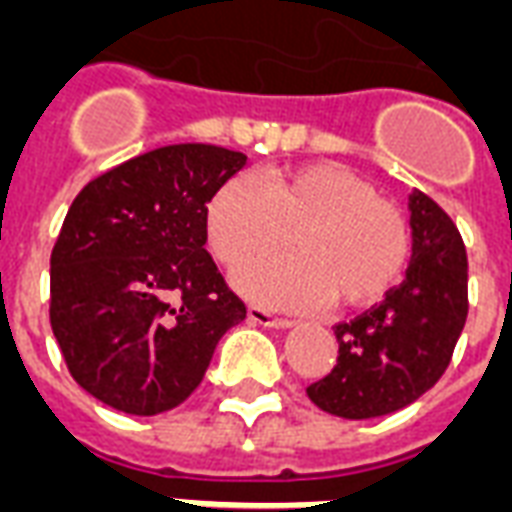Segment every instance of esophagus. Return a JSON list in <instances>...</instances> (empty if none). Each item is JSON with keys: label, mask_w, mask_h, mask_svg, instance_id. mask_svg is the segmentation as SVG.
Masks as SVG:
<instances>
[{"label": "esophagus", "mask_w": 512, "mask_h": 512, "mask_svg": "<svg viewBox=\"0 0 512 512\" xmlns=\"http://www.w3.org/2000/svg\"><path fill=\"white\" fill-rule=\"evenodd\" d=\"M249 319L255 322V325H263V327H292L295 322L287 317H276L271 311H265L263 306H249Z\"/></svg>", "instance_id": "1"}]
</instances>
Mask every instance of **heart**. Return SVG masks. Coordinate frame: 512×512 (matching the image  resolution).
<instances>
[{
	"mask_svg": "<svg viewBox=\"0 0 512 512\" xmlns=\"http://www.w3.org/2000/svg\"><path fill=\"white\" fill-rule=\"evenodd\" d=\"M290 236L298 255L247 265L236 276L241 290L282 308L330 298L338 308H368L395 290L411 255L400 209L341 163H303L265 187L228 179L206 206V239L228 268L271 255Z\"/></svg>",
	"mask_w": 512,
	"mask_h": 512,
	"instance_id": "b5f03b06",
	"label": "heart"
}]
</instances>
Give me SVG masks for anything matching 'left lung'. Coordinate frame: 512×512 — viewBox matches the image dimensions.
<instances>
[{
	"mask_svg": "<svg viewBox=\"0 0 512 512\" xmlns=\"http://www.w3.org/2000/svg\"><path fill=\"white\" fill-rule=\"evenodd\" d=\"M413 255L405 279L378 306L335 325L338 360L306 389L341 419L395 413L438 384L467 322V249L454 220L427 193L411 195Z\"/></svg>",
	"mask_w": 512,
	"mask_h": 512,
	"instance_id": "1",
	"label": "left lung"
}]
</instances>
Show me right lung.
Here are the masks:
<instances>
[{
  "label": "right lung",
  "mask_w": 512,
  "mask_h": 512,
  "mask_svg": "<svg viewBox=\"0 0 512 512\" xmlns=\"http://www.w3.org/2000/svg\"><path fill=\"white\" fill-rule=\"evenodd\" d=\"M244 152L169 144L91 179L50 255V327L72 378L109 408L171 411L247 319L206 252V206Z\"/></svg>",
  "instance_id": "1"
}]
</instances>
